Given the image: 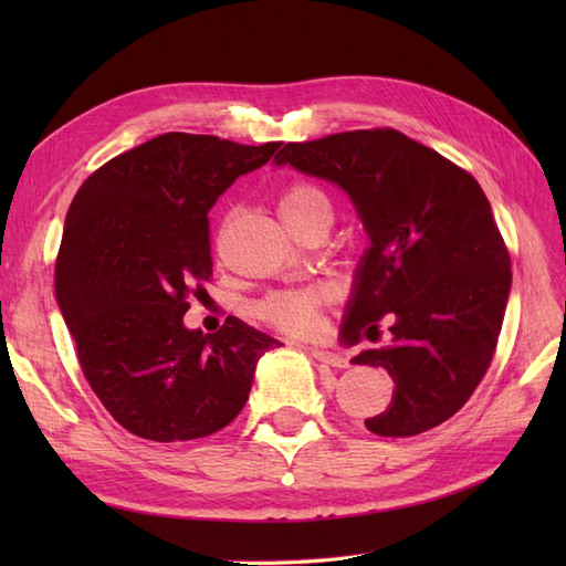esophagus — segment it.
Here are the masks:
<instances>
[{"instance_id": "obj_1", "label": "esophagus", "mask_w": 566, "mask_h": 566, "mask_svg": "<svg viewBox=\"0 0 566 566\" xmlns=\"http://www.w3.org/2000/svg\"><path fill=\"white\" fill-rule=\"evenodd\" d=\"M306 353L314 357V359H318V363H323V365H331V367H347V359L343 357V355H338V353H331V350H321V347H306Z\"/></svg>"}]
</instances>
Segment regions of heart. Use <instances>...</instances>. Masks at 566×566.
<instances>
[{
    "label": "heart",
    "instance_id": "b5f03b06",
    "mask_svg": "<svg viewBox=\"0 0 566 566\" xmlns=\"http://www.w3.org/2000/svg\"><path fill=\"white\" fill-rule=\"evenodd\" d=\"M276 207H280V216L290 228L302 226L318 213H331L328 197L316 185L304 182V179L286 185ZM331 296L333 294L328 286L321 284L304 286V290H276L262 296L252 311L260 321L276 331L306 335L318 326L321 308L331 302Z\"/></svg>",
    "mask_w": 566,
    "mask_h": 566
}]
</instances>
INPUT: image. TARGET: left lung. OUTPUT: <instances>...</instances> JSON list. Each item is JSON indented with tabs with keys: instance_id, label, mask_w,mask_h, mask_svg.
Returning a JSON list of instances; mask_svg holds the SVG:
<instances>
[{
	"instance_id": "obj_1",
	"label": "left lung",
	"mask_w": 566,
	"mask_h": 566,
	"mask_svg": "<svg viewBox=\"0 0 566 566\" xmlns=\"http://www.w3.org/2000/svg\"><path fill=\"white\" fill-rule=\"evenodd\" d=\"M276 165L340 185L371 245L359 262L343 338L391 340L353 365L396 384L387 411L365 426L411 438L454 416L494 359L511 292V255L476 179L396 128L286 143Z\"/></svg>"
}]
</instances>
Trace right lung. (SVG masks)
<instances>
[{
  "instance_id": "1",
  "label": "right lung",
  "mask_w": 566,
  "mask_h": 566,
  "mask_svg": "<svg viewBox=\"0 0 566 566\" xmlns=\"http://www.w3.org/2000/svg\"><path fill=\"white\" fill-rule=\"evenodd\" d=\"M280 146L163 134L104 163L70 203L57 306L84 379L138 438L221 430L245 406L258 359L282 345L235 316L207 335L182 323L211 280L209 209Z\"/></svg>"
}]
</instances>
